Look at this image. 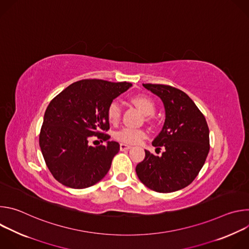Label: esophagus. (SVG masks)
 <instances>
[{
  "mask_svg": "<svg viewBox=\"0 0 249 249\" xmlns=\"http://www.w3.org/2000/svg\"><path fill=\"white\" fill-rule=\"evenodd\" d=\"M131 148H132V147H131L130 145L123 144V143L120 144V150H121V151H127V150H129V149H131Z\"/></svg>",
  "mask_w": 249,
  "mask_h": 249,
  "instance_id": "1",
  "label": "esophagus"
}]
</instances>
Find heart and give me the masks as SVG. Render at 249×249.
<instances>
[{
  "mask_svg": "<svg viewBox=\"0 0 249 249\" xmlns=\"http://www.w3.org/2000/svg\"><path fill=\"white\" fill-rule=\"evenodd\" d=\"M130 101L146 115H153L156 112L157 105L155 101L146 94H136L130 98ZM121 106L117 101H111L106 108V116L110 123L115 124L121 117ZM147 137V132L144 129H135L125 127L114 134L117 141L127 144H137L141 140Z\"/></svg>",
  "mask_w": 249,
  "mask_h": 249,
  "instance_id": "b5f03b06",
  "label": "heart"
}]
</instances>
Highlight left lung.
I'll return each mask as SVG.
<instances>
[{"mask_svg":"<svg viewBox=\"0 0 249 249\" xmlns=\"http://www.w3.org/2000/svg\"><path fill=\"white\" fill-rule=\"evenodd\" d=\"M162 100L165 121L153 146L165 151L156 157L145 150L136 172L148 188L169 193L188 186L198 175L210 151L209 127L205 116L182 90L167 85L143 84Z\"/></svg>","mask_w":249,"mask_h":249,"instance_id":"1","label":"left lung"}]
</instances>
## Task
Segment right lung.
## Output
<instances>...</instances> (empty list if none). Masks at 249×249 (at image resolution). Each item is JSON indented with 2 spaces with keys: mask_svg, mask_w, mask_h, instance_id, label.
I'll return each mask as SVG.
<instances>
[{
  "mask_svg": "<svg viewBox=\"0 0 249 249\" xmlns=\"http://www.w3.org/2000/svg\"><path fill=\"white\" fill-rule=\"evenodd\" d=\"M131 83L87 79L70 85L47 106L39 134V146L54 178L65 186L88 188L108 172L117 142L108 141L109 121L106 108ZM92 135L106 145H88Z\"/></svg>",
  "mask_w": 249,
  "mask_h": 249,
  "instance_id": "obj_1",
  "label": "right lung"
}]
</instances>
